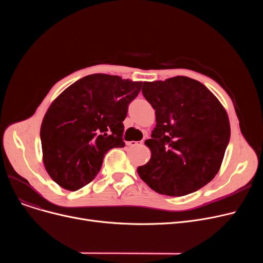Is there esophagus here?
<instances>
[{
    "label": "esophagus",
    "instance_id": "1",
    "mask_svg": "<svg viewBox=\"0 0 263 263\" xmlns=\"http://www.w3.org/2000/svg\"><path fill=\"white\" fill-rule=\"evenodd\" d=\"M139 143H140V142H135V141H130V142H127V145H128V146H130V147H133V146H136V145H139Z\"/></svg>",
    "mask_w": 263,
    "mask_h": 263
}]
</instances>
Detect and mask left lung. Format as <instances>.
<instances>
[{
	"label": "left lung",
	"instance_id": "obj_1",
	"mask_svg": "<svg viewBox=\"0 0 263 263\" xmlns=\"http://www.w3.org/2000/svg\"><path fill=\"white\" fill-rule=\"evenodd\" d=\"M143 95L156 109V128L145 145L149 162L137 174L159 194L183 196L218 173L230 139L226 109L200 82L187 77L144 82Z\"/></svg>",
	"mask_w": 263,
	"mask_h": 263
}]
</instances>
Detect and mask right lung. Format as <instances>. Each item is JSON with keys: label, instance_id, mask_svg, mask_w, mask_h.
Instances as JSON below:
<instances>
[{"label": "right lung", "instance_id": "obj_1", "mask_svg": "<svg viewBox=\"0 0 263 263\" xmlns=\"http://www.w3.org/2000/svg\"><path fill=\"white\" fill-rule=\"evenodd\" d=\"M141 87L142 82L95 73L73 83L51 103L40 140L53 181L77 191L93 180L107 151L124 146L122 121Z\"/></svg>", "mask_w": 263, "mask_h": 263}]
</instances>
